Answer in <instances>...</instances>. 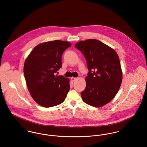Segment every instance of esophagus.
<instances>
[{
  "label": "esophagus",
  "instance_id": "1",
  "mask_svg": "<svg viewBox=\"0 0 147 147\" xmlns=\"http://www.w3.org/2000/svg\"><path fill=\"white\" fill-rule=\"evenodd\" d=\"M77 79V78H74V77H71V80L73 82L75 81Z\"/></svg>",
  "mask_w": 147,
  "mask_h": 147
}]
</instances>
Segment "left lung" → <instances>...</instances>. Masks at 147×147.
<instances>
[{
  "label": "left lung",
  "instance_id": "8db88e82",
  "mask_svg": "<svg viewBox=\"0 0 147 147\" xmlns=\"http://www.w3.org/2000/svg\"><path fill=\"white\" fill-rule=\"evenodd\" d=\"M75 47L86 58L89 70L82 98L90 106L101 107L113 99L121 86L119 57L112 48L95 39L79 41Z\"/></svg>",
  "mask_w": 147,
  "mask_h": 147
}]
</instances>
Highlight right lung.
<instances>
[{
    "label": "right lung",
    "mask_w": 147,
    "mask_h": 147,
    "mask_svg": "<svg viewBox=\"0 0 147 147\" xmlns=\"http://www.w3.org/2000/svg\"><path fill=\"white\" fill-rule=\"evenodd\" d=\"M71 44L55 40L36 46L26 59L24 76L32 97L38 105L50 107L65 100L70 90L69 80L55 76L61 67V57Z\"/></svg>",
    "instance_id": "add662e5"
}]
</instances>
